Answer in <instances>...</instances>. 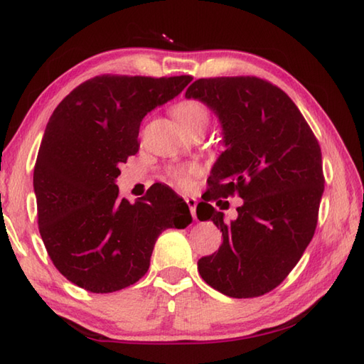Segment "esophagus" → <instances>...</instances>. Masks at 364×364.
Wrapping results in <instances>:
<instances>
[{
    "label": "esophagus",
    "instance_id": "esophagus-1",
    "mask_svg": "<svg viewBox=\"0 0 364 364\" xmlns=\"http://www.w3.org/2000/svg\"><path fill=\"white\" fill-rule=\"evenodd\" d=\"M186 203H188V206H189L192 218H194V219L197 220V214H196V210H197V200H196L194 197H188V198H186Z\"/></svg>",
    "mask_w": 364,
    "mask_h": 364
}]
</instances>
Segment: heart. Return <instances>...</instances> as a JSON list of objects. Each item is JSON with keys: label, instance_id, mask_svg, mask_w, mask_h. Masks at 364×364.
Wrapping results in <instances>:
<instances>
[{"label": "heart", "instance_id": "b5f03b06", "mask_svg": "<svg viewBox=\"0 0 364 364\" xmlns=\"http://www.w3.org/2000/svg\"><path fill=\"white\" fill-rule=\"evenodd\" d=\"M173 114L184 129L194 125H202V123L208 125V120H210V114H208L206 107L200 102H196V100L180 102L173 107ZM197 172L198 168L196 166H175L168 170V175L170 180L178 184V186L189 189Z\"/></svg>", "mask_w": 364, "mask_h": 364}]
</instances>
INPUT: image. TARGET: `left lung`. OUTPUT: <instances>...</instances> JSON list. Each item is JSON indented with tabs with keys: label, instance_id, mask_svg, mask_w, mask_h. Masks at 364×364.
Returning a JSON list of instances; mask_svg holds the SVG:
<instances>
[{
	"label": "left lung",
	"instance_id": "1",
	"mask_svg": "<svg viewBox=\"0 0 364 364\" xmlns=\"http://www.w3.org/2000/svg\"><path fill=\"white\" fill-rule=\"evenodd\" d=\"M186 98L215 114L225 145L197 206L198 220H213L223 242L198 259V272L228 297L262 296L288 277L318 225L323 194L318 139L282 89L255 76L197 80ZM235 191L245 203L238 219L225 223L209 202Z\"/></svg>",
	"mask_w": 364,
	"mask_h": 364
}]
</instances>
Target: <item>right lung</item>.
I'll list each match as a JSON object with an SVG mask.
<instances>
[{"mask_svg":"<svg viewBox=\"0 0 364 364\" xmlns=\"http://www.w3.org/2000/svg\"><path fill=\"white\" fill-rule=\"evenodd\" d=\"M192 76L103 75L73 89L46 123L34 167L38 231L53 264L80 288L106 294L142 278L158 236L192 222L181 197L156 184L122 198L119 166L139 150V128Z\"/></svg>","mask_w":364,"mask_h":364,"instance_id":"right-lung-1","label":"right lung"}]
</instances>
